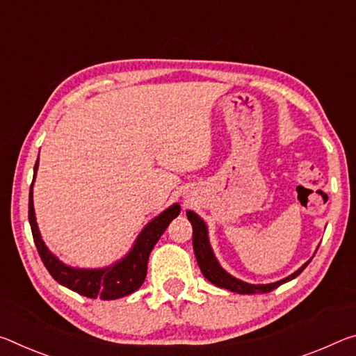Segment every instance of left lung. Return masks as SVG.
Listing matches in <instances>:
<instances>
[{
	"label": "left lung",
	"instance_id": "obj_1",
	"mask_svg": "<svg viewBox=\"0 0 356 356\" xmlns=\"http://www.w3.org/2000/svg\"><path fill=\"white\" fill-rule=\"evenodd\" d=\"M187 217L190 220L191 227H193V250H195V257L196 261H198V266L201 269V273L204 277L212 282L213 285L220 286V289H227L229 291L239 293V295H255V293H269L277 289L285 282H290L295 277H298L304 269H306L307 264L310 263L306 261L302 266L295 270L289 277L273 282V284H247L244 280H239L227 273L222 266H220L218 259L213 255V250L211 247V242H209V231H207V225L204 220H202L198 213L193 211H187Z\"/></svg>",
	"mask_w": 356,
	"mask_h": 356
}]
</instances>
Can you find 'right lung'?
<instances>
[{
  "instance_id": "right-lung-1",
  "label": "right lung",
  "mask_w": 356,
  "mask_h": 356,
  "mask_svg": "<svg viewBox=\"0 0 356 356\" xmlns=\"http://www.w3.org/2000/svg\"><path fill=\"white\" fill-rule=\"evenodd\" d=\"M38 166L39 156L35 165V174H33V184H35L36 179ZM33 184L30 188V201H28V220H30L33 239H35L36 249L44 266L47 268L50 275L60 285L82 296L93 298V300L95 298H99V300H118V298L131 295L133 291H136L144 284L145 275H147V261L152 249H154L158 239L161 238V234L165 233L168 225L180 213V206L179 202H176V204L169 206L166 211H163L160 216L150 220L143 228V231H140L127 255L114 264H111V266L95 269L74 268L54 255L41 238L36 223L35 204H33Z\"/></svg>"
}]
</instances>
